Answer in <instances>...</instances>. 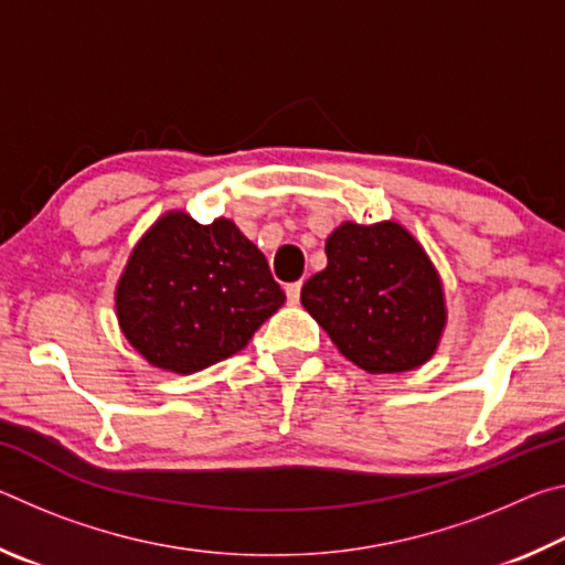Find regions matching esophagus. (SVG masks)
I'll list each match as a JSON object with an SVG mask.
<instances>
[{
	"label": "esophagus",
	"mask_w": 565,
	"mask_h": 565,
	"mask_svg": "<svg viewBox=\"0 0 565 565\" xmlns=\"http://www.w3.org/2000/svg\"><path fill=\"white\" fill-rule=\"evenodd\" d=\"M299 296H301V281L286 284V299H289V303H299Z\"/></svg>",
	"instance_id": "esophagus-1"
}]
</instances>
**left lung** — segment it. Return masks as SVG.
Instances as JSON below:
<instances>
[{
  "instance_id": "1",
  "label": "left lung",
  "mask_w": 565,
  "mask_h": 565,
  "mask_svg": "<svg viewBox=\"0 0 565 565\" xmlns=\"http://www.w3.org/2000/svg\"><path fill=\"white\" fill-rule=\"evenodd\" d=\"M327 269L301 289L303 309L369 374L431 359L446 323L444 291L424 248L394 222H347L329 236Z\"/></svg>"
}]
</instances>
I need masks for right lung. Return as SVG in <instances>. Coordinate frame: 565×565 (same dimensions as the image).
<instances>
[{
    "instance_id": "obj_1",
    "label": "right lung",
    "mask_w": 565,
    "mask_h": 565,
    "mask_svg": "<svg viewBox=\"0 0 565 565\" xmlns=\"http://www.w3.org/2000/svg\"><path fill=\"white\" fill-rule=\"evenodd\" d=\"M286 294L228 218L167 214L134 248L117 286L124 337L149 363L194 374L242 351Z\"/></svg>"
}]
</instances>
